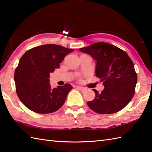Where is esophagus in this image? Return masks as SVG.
Returning a JSON list of instances; mask_svg holds the SVG:
<instances>
[{
	"label": "esophagus",
	"instance_id": "1",
	"mask_svg": "<svg viewBox=\"0 0 152 152\" xmlns=\"http://www.w3.org/2000/svg\"><path fill=\"white\" fill-rule=\"evenodd\" d=\"M77 88L79 89L81 91H85L86 90V88L84 87H82V86H77Z\"/></svg>",
	"mask_w": 152,
	"mask_h": 152
}]
</instances>
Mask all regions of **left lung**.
<instances>
[{"mask_svg":"<svg viewBox=\"0 0 152 152\" xmlns=\"http://www.w3.org/2000/svg\"><path fill=\"white\" fill-rule=\"evenodd\" d=\"M96 61V76L103 81L105 88L88 102L91 110L99 114H112L127 105L134 95L137 74L131 59L125 51L113 45L95 43L79 49Z\"/></svg>","mask_w":152,"mask_h":152,"instance_id":"8db88e82","label":"left lung"}]
</instances>
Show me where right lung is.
I'll return each mask as SVG.
<instances>
[{
  "label": "right lung",
  "mask_w": 152,
  "mask_h": 152,
  "mask_svg": "<svg viewBox=\"0 0 152 152\" xmlns=\"http://www.w3.org/2000/svg\"><path fill=\"white\" fill-rule=\"evenodd\" d=\"M74 49L47 44L29 49L20 59L15 70L18 96L27 108L37 113H51L63 105L72 86L69 84L51 88L50 74L58 68L65 56Z\"/></svg>",
  "instance_id": "obj_1"
}]
</instances>
